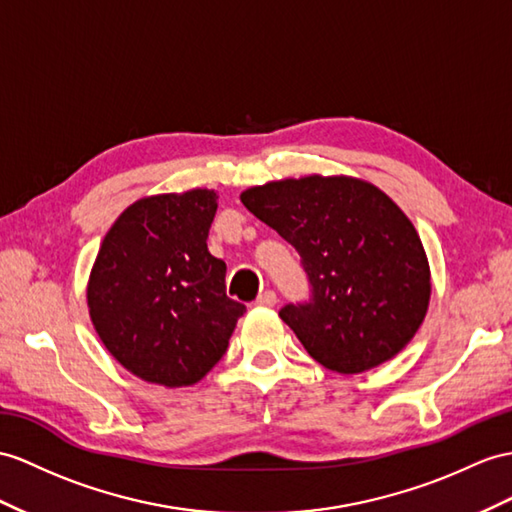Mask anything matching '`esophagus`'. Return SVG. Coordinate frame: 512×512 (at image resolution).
<instances>
[{
  "instance_id": "1",
  "label": "esophagus",
  "mask_w": 512,
  "mask_h": 512,
  "mask_svg": "<svg viewBox=\"0 0 512 512\" xmlns=\"http://www.w3.org/2000/svg\"><path fill=\"white\" fill-rule=\"evenodd\" d=\"M276 302H278V297H276V293H273V291H263V293L258 295V299H256L258 306H267V308L276 306Z\"/></svg>"
}]
</instances>
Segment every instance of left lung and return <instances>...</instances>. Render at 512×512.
Segmentation results:
<instances>
[{"mask_svg":"<svg viewBox=\"0 0 512 512\" xmlns=\"http://www.w3.org/2000/svg\"><path fill=\"white\" fill-rule=\"evenodd\" d=\"M241 202L302 256L310 299L280 317L319 365L363 373L404 350L432 284L419 234L389 195L358 178L306 176L252 186Z\"/></svg>","mask_w":512,"mask_h":512,"instance_id":"8db88e82","label":"left lung"}]
</instances>
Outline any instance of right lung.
Returning <instances> with one entry per match:
<instances>
[{"instance_id": "add662e5", "label": "right lung", "mask_w": 512, "mask_h": 512, "mask_svg": "<svg viewBox=\"0 0 512 512\" xmlns=\"http://www.w3.org/2000/svg\"><path fill=\"white\" fill-rule=\"evenodd\" d=\"M217 193L143 197L104 236L86 299L99 339L136 378L191 386L228 350L245 306L226 295V263L208 252Z\"/></svg>"}]
</instances>
